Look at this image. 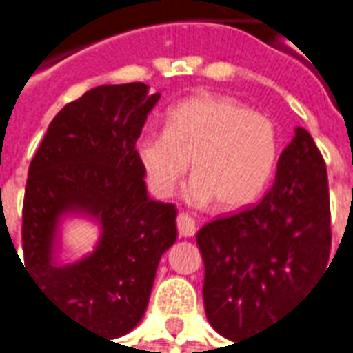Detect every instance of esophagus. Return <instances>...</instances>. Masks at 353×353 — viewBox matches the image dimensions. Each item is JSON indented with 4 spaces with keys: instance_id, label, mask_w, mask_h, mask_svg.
Segmentation results:
<instances>
[{
    "instance_id": "1",
    "label": "esophagus",
    "mask_w": 353,
    "mask_h": 353,
    "mask_svg": "<svg viewBox=\"0 0 353 353\" xmlns=\"http://www.w3.org/2000/svg\"><path fill=\"white\" fill-rule=\"evenodd\" d=\"M177 232H179V236H185V238L193 236V234L197 232L195 219L188 213L177 214Z\"/></svg>"
}]
</instances>
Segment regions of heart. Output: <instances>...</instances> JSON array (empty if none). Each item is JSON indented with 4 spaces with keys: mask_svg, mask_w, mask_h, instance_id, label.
I'll return each mask as SVG.
<instances>
[{
    "mask_svg": "<svg viewBox=\"0 0 353 353\" xmlns=\"http://www.w3.org/2000/svg\"><path fill=\"white\" fill-rule=\"evenodd\" d=\"M279 140L265 115L223 95H195L165 117V130H146L137 158L156 197H170L191 162L185 199L238 211L260 199L274 176Z\"/></svg>",
    "mask_w": 353,
    "mask_h": 353,
    "instance_id": "1",
    "label": "heart"
}]
</instances>
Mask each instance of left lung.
Here are the masks:
<instances>
[{
    "label": "left lung",
    "instance_id": "1",
    "mask_svg": "<svg viewBox=\"0 0 353 353\" xmlns=\"http://www.w3.org/2000/svg\"><path fill=\"white\" fill-rule=\"evenodd\" d=\"M330 244L326 164L297 127L265 197L197 232L211 326L238 342L279 321L328 268Z\"/></svg>",
    "mask_w": 353,
    "mask_h": 353
}]
</instances>
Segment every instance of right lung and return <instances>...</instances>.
I'll list each match as a JSON object with an SVG mask.
<instances>
[{"mask_svg": "<svg viewBox=\"0 0 353 353\" xmlns=\"http://www.w3.org/2000/svg\"><path fill=\"white\" fill-rule=\"evenodd\" d=\"M158 99L140 81L93 88L52 119L29 165L23 270L72 321L107 338L144 316L160 258L177 238L176 205L148 197L134 148ZM68 212L92 216L102 236L85 259L58 264L57 223Z\"/></svg>", "mask_w": 353, "mask_h": 353, "instance_id": "1", "label": "right lung"}]
</instances>
